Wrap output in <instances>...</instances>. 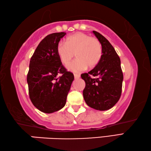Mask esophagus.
<instances>
[{"label": "esophagus", "instance_id": "1", "mask_svg": "<svg viewBox=\"0 0 151 151\" xmlns=\"http://www.w3.org/2000/svg\"><path fill=\"white\" fill-rule=\"evenodd\" d=\"M74 78L75 79H78L80 78V74H77V73H74Z\"/></svg>", "mask_w": 151, "mask_h": 151}]
</instances>
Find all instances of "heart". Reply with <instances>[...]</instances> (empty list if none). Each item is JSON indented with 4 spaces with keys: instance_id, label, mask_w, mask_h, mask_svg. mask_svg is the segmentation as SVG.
Returning <instances> with one entry per match:
<instances>
[{
    "instance_id": "1",
    "label": "heart",
    "mask_w": 151,
    "mask_h": 151,
    "mask_svg": "<svg viewBox=\"0 0 151 151\" xmlns=\"http://www.w3.org/2000/svg\"><path fill=\"white\" fill-rule=\"evenodd\" d=\"M57 54L63 65H68L75 57L78 58L68 66L69 70L80 72L98 64L102 56V46L96 38L88 34L77 32L68 36L65 44L60 42L57 46Z\"/></svg>"
}]
</instances>
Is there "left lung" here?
I'll return each instance as SVG.
<instances>
[{
  "label": "left lung",
  "mask_w": 151,
  "mask_h": 151,
  "mask_svg": "<svg viewBox=\"0 0 151 151\" xmlns=\"http://www.w3.org/2000/svg\"><path fill=\"white\" fill-rule=\"evenodd\" d=\"M93 33L101 44L102 56L93 70L81 75L86 82L83 96L88 106L105 111L112 108L120 99L123 74L120 58L114 47L101 34L96 31Z\"/></svg>",
  "instance_id": "left-lung-1"
}]
</instances>
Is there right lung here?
Segmentation results:
<instances>
[{
  "instance_id": "1",
  "label": "right lung",
  "mask_w": 151,
  "mask_h": 151,
  "mask_svg": "<svg viewBox=\"0 0 151 151\" xmlns=\"http://www.w3.org/2000/svg\"><path fill=\"white\" fill-rule=\"evenodd\" d=\"M65 32L49 34L40 42L32 56L27 75L29 96L40 111L52 113L65 106L73 74L63 67L57 46ZM61 75L58 77L57 76Z\"/></svg>"
}]
</instances>
